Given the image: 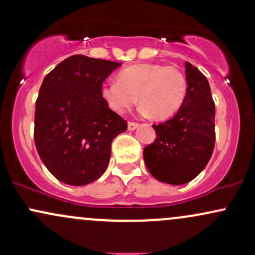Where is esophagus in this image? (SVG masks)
I'll list each match as a JSON object with an SVG mask.
<instances>
[{
	"label": "esophagus",
	"instance_id": "obj_1",
	"mask_svg": "<svg viewBox=\"0 0 255 255\" xmlns=\"http://www.w3.org/2000/svg\"><path fill=\"white\" fill-rule=\"evenodd\" d=\"M139 127V124L136 122H128V130H135Z\"/></svg>",
	"mask_w": 255,
	"mask_h": 255
}]
</instances>
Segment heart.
Here are the masks:
<instances>
[{
  "label": "heart",
  "instance_id": "heart-1",
  "mask_svg": "<svg viewBox=\"0 0 255 255\" xmlns=\"http://www.w3.org/2000/svg\"><path fill=\"white\" fill-rule=\"evenodd\" d=\"M187 90L186 75L177 67L140 63L122 69L118 81L102 84L101 97L119 115L127 113L139 99V113L142 116L166 120L182 108Z\"/></svg>",
  "mask_w": 255,
  "mask_h": 255
}]
</instances>
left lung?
Masks as SVG:
<instances>
[{"instance_id": "1", "label": "left lung", "mask_w": 255, "mask_h": 255, "mask_svg": "<svg viewBox=\"0 0 255 255\" xmlns=\"http://www.w3.org/2000/svg\"><path fill=\"white\" fill-rule=\"evenodd\" d=\"M188 90L176 115L152 127L156 140L144 148L146 168L160 182L184 184L204 170L215 147V102L205 75L186 62Z\"/></svg>"}]
</instances>
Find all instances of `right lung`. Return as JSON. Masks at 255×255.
I'll return each mask as SVG.
<instances>
[{"label":"right lung","instance_id":"1","mask_svg":"<svg viewBox=\"0 0 255 255\" xmlns=\"http://www.w3.org/2000/svg\"><path fill=\"white\" fill-rule=\"evenodd\" d=\"M121 63L73 55L44 78L36 102L34 144L61 182L85 186L107 170L114 137L127 122L101 97L103 81Z\"/></svg>","mask_w":255,"mask_h":255}]
</instances>
